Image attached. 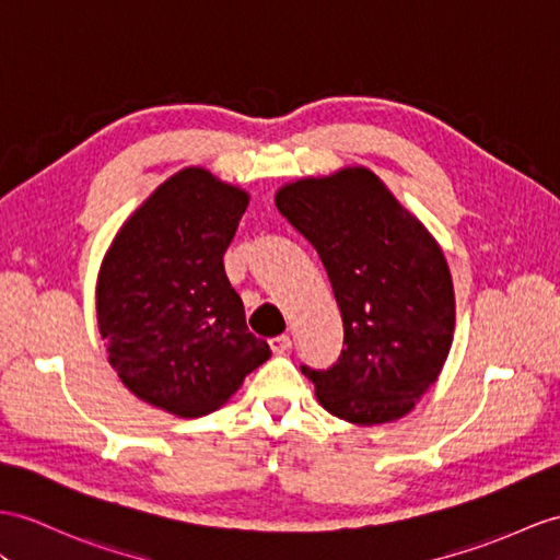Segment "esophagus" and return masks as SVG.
<instances>
[{
  "mask_svg": "<svg viewBox=\"0 0 560 560\" xmlns=\"http://www.w3.org/2000/svg\"><path fill=\"white\" fill-rule=\"evenodd\" d=\"M270 349L276 353H288L292 349V339L288 335H278L270 339Z\"/></svg>",
  "mask_w": 560,
  "mask_h": 560,
  "instance_id": "34e87169",
  "label": "esophagus"
}]
</instances>
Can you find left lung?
<instances>
[{"label": "left lung", "instance_id": "left-lung-1", "mask_svg": "<svg viewBox=\"0 0 560 560\" xmlns=\"http://www.w3.org/2000/svg\"><path fill=\"white\" fill-rule=\"evenodd\" d=\"M276 207L318 252L342 313L337 363L302 365L320 406L357 425L406 416L454 342V282L440 244L363 166L284 185Z\"/></svg>", "mask_w": 560, "mask_h": 560}]
</instances>
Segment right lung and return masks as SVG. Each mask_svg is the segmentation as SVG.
Returning a JSON list of instances; mask_svg holds the SVG:
<instances>
[{
  "instance_id": "1",
  "label": "right lung",
  "mask_w": 560,
  "mask_h": 560,
  "mask_svg": "<svg viewBox=\"0 0 560 560\" xmlns=\"http://www.w3.org/2000/svg\"><path fill=\"white\" fill-rule=\"evenodd\" d=\"M247 207L244 189L183 168L122 223L102 261L108 363L135 397L173 416L215 411L270 359L223 268Z\"/></svg>"
}]
</instances>
